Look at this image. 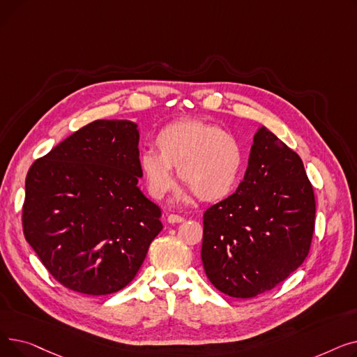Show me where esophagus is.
Wrapping results in <instances>:
<instances>
[{"mask_svg": "<svg viewBox=\"0 0 357 357\" xmlns=\"http://www.w3.org/2000/svg\"><path fill=\"white\" fill-rule=\"evenodd\" d=\"M183 221V217L178 215V214H169L167 215V222L169 224H178V222H182Z\"/></svg>", "mask_w": 357, "mask_h": 357, "instance_id": "1", "label": "esophagus"}]
</instances>
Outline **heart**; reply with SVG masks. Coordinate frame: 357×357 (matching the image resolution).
<instances>
[{
	"label": "heart",
	"mask_w": 357,
	"mask_h": 357,
	"mask_svg": "<svg viewBox=\"0 0 357 357\" xmlns=\"http://www.w3.org/2000/svg\"><path fill=\"white\" fill-rule=\"evenodd\" d=\"M155 144L158 153L144 150L139 158L142 178L155 199L174 190L172 167L202 201H221L236 190L245 155L238 140L220 126L190 119L172 121L156 135Z\"/></svg>",
	"instance_id": "b5f03b06"
}]
</instances>
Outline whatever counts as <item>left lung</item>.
Segmentation results:
<instances>
[{"label":"left lung","mask_w":357,"mask_h":357,"mask_svg":"<svg viewBox=\"0 0 357 357\" xmlns=\"http://www.w3.org/2000/svg\"><path fill=\"white\" fill-rule=\"evenodd\" d=\"M201 259L210 282L233 298L273 289L308 256L315 197L304 163L260 127L245 179L204 213Z\"/></svg>","instance_id":"obj_1"}]
</instances>
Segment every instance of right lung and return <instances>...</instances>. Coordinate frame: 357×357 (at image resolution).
<instances>
[{
    "label": "right lung",
    "mask_w": 357,
    "mask_h": 357,
    "mask_svg": "<svg viewBox=\"0 0 357 357\" xmlns=\"http://www.w3.org/2000/svg\"><path fill=\"white\" fill-rule=\"evenodd\" d=\"M137 124L97 120L34 160L26 176L23 233L65 288L108 295L139 272L163 229L137 186Z\"/></svg>",
    "instance_id": "add662e5"
}]
</instances>
